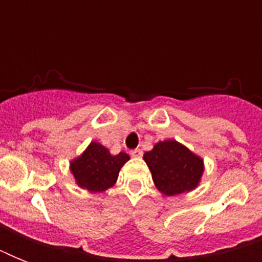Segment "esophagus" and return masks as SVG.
Listing matches in <instances>:
<instances>
[{"label": "esophagus", "mask_w": 262, "mask_h": 262, "mask_svg": "<svg viewBox=\"0 0 262 262\" xmlns=\"http://www.w3.org/2000/svg\"><path fill=\"white\" fill-rule=\"evenodd\" d=\"M130 155L133 156V158H141V155H143V151L141 149H133V151H130Z\"/></svg>", "instance_id": "34e87169"}]
</instances>
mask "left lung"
Returning <instances> with one entry per match:
<instances>
[{
    "instance_id": "obj_1",
    "label": "left lung",
    "mask_w": 262,
    "mask_h": 262,
    "mask_svg": "<svg viewBox=\"0 0 262 262\" xmlns=\"http://www.w3.org/2000/svg\"><path fill=\"white\" fill-rule=\"evenodd\" d=\"M156 189L164 195L194 190L204 174V159L177 140H164L144 154Z\"/></svg>"
}]
</instances>
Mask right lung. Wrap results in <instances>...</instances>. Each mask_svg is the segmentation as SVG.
<instances>
[{
  "label": "right lung",
  "mask_w": 262,
  "mask_h": 262,
  "mask_svg": "<svg viewBox=\"0 0 262 262\" xmlns=\"http://www.w3.org/2000/svg\"><path fill=\"white\" fill-rule=\"evenodd\" d=\"M129 159L125 152L111 155L104 145L91 141L81 155L71 160L69 170L77 186L91 193H102L114 186L121 168Z\"/></svg>",
  "instance_id": "add662e5"
}]
</instances>
